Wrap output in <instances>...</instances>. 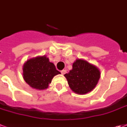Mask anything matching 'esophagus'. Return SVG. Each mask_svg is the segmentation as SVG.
Listing matches in <instances>:
<instances>
[{
  "label": "esophagus",
  "instance_id": "esophagus-1",
  "mask_svg": "<svg viewBox=\"0 0 127 127\" xmlns=\"http://www.w3.org/2000/svg\"><path fill=\"white\" fill-rule=\"evenodd\" d=\"M66 72H67V71H66V70H63L61 71V72H62V74H65L66 73Z\"/></svg>",
  "mask_w": 127,
  "mask_h": 127
}]
</instances>
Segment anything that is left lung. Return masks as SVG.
Here are the masks:
<instances>
[{
	"label": "left lung",
	"mask_w": 127,
	"mask_h": 127,
	"mask_svg": "<svg viewBox=\"0 0 127 127\" xmlns=\"http://www.w3.org/2000/svg\"><path fill=\"white\" fill-rule=\"evenodd\" d=\"M64 76L74 92L78 94H85L96 87L100 72L96 66L87 61L78 59L73 63L72 69Z\"/></svg>",
	"instance_id": "1"
}]
</instances>
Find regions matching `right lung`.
<instances>
[{
  "label": "right lung",
  "mask_w": 127,
  "mask_h": 127,
  "mask_svg": "<svg viewBox=\"0 0 127 127\" xmlns=\"http://www.w3.org/2000/svg\"><path fill=\"white\" fill-rule=\"evenodd\" d=\"M23 78L31 88L44 90L48 87L54 76L60 74L53 63L46 56L37 57L27 60L23 65Z\"/></svg>",
  "instance_id": "right-lung-1"
}]
</instances>
